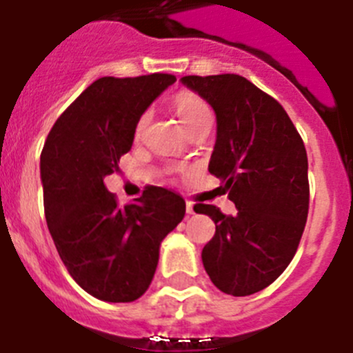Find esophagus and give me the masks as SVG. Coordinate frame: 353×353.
Returning a JSON list of instances; mask_svg holds the SVG:
<instances>
[{
  "mask_svg": "<svg viewBox=\"0 0 353 353\" xmlns=\"http://www.w3.org/2000/svg\"><path fill=\"white\" fill-rule=\"evenodd\" d=\"M186 213H188V214H195L194 202H186Z\"/></svg>",
  "mask_w": 353,
  "mask_h": 353,
  "instance_id": "34e87169",
  "label": "esophagus"
}]
</instances>
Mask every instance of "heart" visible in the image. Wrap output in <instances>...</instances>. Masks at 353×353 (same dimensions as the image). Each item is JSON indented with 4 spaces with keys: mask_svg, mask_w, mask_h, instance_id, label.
<instances>
[{
    "mask_svg": "<svg viewBox=\"0 0 353 353\" xmlns=\"http://www.w3.org/2000/svg\"><path fill=\"white\" fill-rule=\"evenodd\" d=\"M174 110H176V115L179 117L181 124L185 125V130H188L190 125H194L195 122L202 121L204 117H211L208 104L194 92H179L174 97ZM147 121H149V113H143L139 124H137L139 133L145 128Z\"/></svg>",
    "mask_w": 353,
    "mask_h": 353,
    "instance_id": "heart-1",
    "label": "heart"
}]
</instances>
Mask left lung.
<instances>
[{
    "mask_svg": "<svg viewBox=\"0 0 353 353\" xmlns=\"http://www.w3.org/2000/svg\"><path fill=\"white\" fill-rule=\"evenodd\" d=\"M216 115L211 174L223 181L236 214L211 204L195 213L214 222L202 249L211 283L232 296L265 290L296 252L309 211L307 152L299 131L274 97L238 74L185 76Z\"/></svg>",
    "mask_w": 353,
    "mask_h": 353,
    "instance_id": "1",
    "label": "left lung"
}]
</instances>
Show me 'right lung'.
<instances>
[{
  "mask_svg": "<svg viewBox=\"0 0 353 353\" xmlns=\"http://www.w3.org/2000/svg\"><path fill=\"white\" fill-rule=\"evenodd\" d=\"M172 74L99 78L58 117L41 154L48 229L63 265L87 293L133 302L154 277L159 247L186 211L172 190L149 186L121 208L104 186L133 145L140 117Z\"/></svg>",
  "mask_w": 353,
  "mask_h": 353,
  "instance_id": "obj_1",
  "label": "right lung"
}]
</instances>
